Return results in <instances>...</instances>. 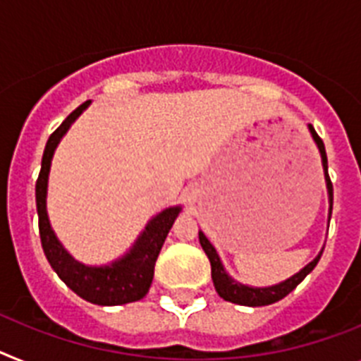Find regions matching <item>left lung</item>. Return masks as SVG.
Returning a JSON list of instances; mask_svg holds the SVG:
<instances>
[{"label":"left lung","instance_id":"1","mask_svg":"<svg viewBox=\"0 0 361 361\" xmlns=\"http://www.w3.org/2000/svg\"><path fill=\"white\" fill-rule=\"evenodd\" d=\"M308 130H310L312 137L316 141L317 148H319L321 154V163H323V172H325V181H326V190H329V202H330V209H329V220L330 214H332V200H334V195H332V181L329 178V163H326V152H325V145L321 141L319 135L316 134V130L312 124H308ZM200 237V244L204 247L205 255L209 257V262H211V275H213V283L214 288H216L218 295L222 299L229 302H235V305H244V307H264V305H271V302L281 301L283 298H286L292 290H295L299 283H301L302 279L307 277L310 274L312 269L316 268V264L319 262L321 255H323V251H319V255L316 259L308 262L301 271H298L295 275H292L290 279L283 281V283L274 284V286H264V288H253V286H246V284H240L238 281L231 279L229 275L226 274V269L222 266V260L218 257L216 250L214 246L209 242V238L205 237L204 233H198Z\"/></svg>","mask_w":361,"mask_h":361}]
</instances>
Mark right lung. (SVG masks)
Returning <instances> with one entry per match:
<instances>
[{
  "mask_svg": "<svg viewBox=\"0 0 361 361\" xmlns=\"http://www.w3.org/2000/svg\"><path fill=\"white\" fill-rule=\"evenodd\" d=\"M92 101L80 104L75 111L66 117L59 128L47 139L44 157H42V169L36 180V211H38V227H40V240L44 253L49 260L51 268L56 271L63 283L68 284L78 298L86 299L93 305L102 307H115V305H126L143 299L148 293V288L154 279V266L157 255L161 251L163 242L171 231L176 216L180 214L181 207H169L147 224L143 233L139 235L134 246L130 247L126 255L114 260L108 266H86L73 259L66 247L60 244L54 231L51 229L49 216H47V180H49L51 159H53L54 148L59 147L60 139L66 135L75 119L82 114Z\"/></svg>",
  "mask_w": 361,
  "mask_h": 361,
  "instance_id": "1",
  "label": "right lung"
}]
</instances>
